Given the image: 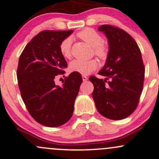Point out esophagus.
<instances>
[{
    "label": "esophagus",
    "instance_id": "34e87169",
    "mask_svg": "<svg viewBox=\"0 0 159 159\" xmlns=\"http://www.w3.org/2000/svg\"><path fill=\"white\" fill-rule=\"evenodd\" d=\"M82 80H83V81H87V80H88V77H87L86 76L82 75Z\"/></svg>",
    "mask_w": 159,
    "mask_h": 159
}]
</instances>
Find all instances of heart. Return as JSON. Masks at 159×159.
<instances>
[{
	"mask_svg": "<svg viewBox=\"0 0 159 159\" xmlns=\"http://www.w3.org/2000/svg\"><path fill=\"white\" fill-rule=\"evenodd\" d=\"M77 36L93 48V52L96 56L102 60L106 59L108 54L107 45L104 44L103 37L95 30L86 28L77 32ZM71 38H65L60 44V52L64 58H70L71 56ZM98 67V63L95 59L82 61L75 59L69 64V69L73 72L81 75H88Z\"/></svg>",
	"mask_w": 159,
	"mask_h": 159,
	"instance_id": "obj_1",
	"label": "heart"
}]
</instances>
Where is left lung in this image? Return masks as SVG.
<instances>
[{"instance_id": "1", "label": "left lung", "mask_w": 159, "mask_h": 159, "mask_svg": "<svg viewBox=\"0 0 159 159\" xmlns=\"http://www.w3.org/2000/svg\"><path fill=\"white\" fill-rule=\"evenodd\" d=\"M98 30L106 34L109 51L98 72L106 79L89 78L94 86L93 98L102 116L120 120L132 114L140 101L145 78L142 55L136 41L122 29L103 25Z\"/></svg>"}]
</instances>
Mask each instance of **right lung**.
Returning <instances> with one entry per match:
<instances>
[{
  "label": "right lung",
  "mask_w": 159,
  "mask_h": 159,
  "mask_svg": "<svg viewBox=\"0 0 159 159\" xmlns=\"http://www.w3.org/2000/svg\"><path fill=\"white\" fill-rule=\"evenodd\" d=\"M72 32H40L19 57L16 75L21 98L32 118L45 127H59L71 119L82 82L77 72L65 77L62 87L56 85L54 81L56 76L64 75L67 66L60 44Z\"/></svg>",
  "instance_id": "add662e5"
}]
</instances>
